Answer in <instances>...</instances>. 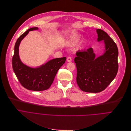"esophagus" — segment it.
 I'll return each instance as SVG.
<instances>
[{"label":"esophagus","instance_id":"obj_1","mask_svg":"<svg viewBox=\"0 0 131 131\" xmlns=\"http://www.w3.org/2000/svg\"><path fill=\"white\" fill-rule=\"evenodd\" d=\"M72 61V58L71 57H68L67 58V61L68 62H71Z\"/></svg>","mask_w":131,"mask_h":131}]
</instances>
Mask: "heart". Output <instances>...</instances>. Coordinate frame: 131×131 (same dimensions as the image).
I'll return each instance as SVG.
<instances>
[{"label":"heart","instance_id":"1","mask_svg":"<svg viewBox=\"0 0 131 131\" xmlns=\"http://www.w3.org/2000/svg\"><path fill=\"white\" fill-rule=\"evenodd\" d=\"M80 42V39H76L74 40L73 41V44H78V43H79Z\"/></svg>","mask_w":131,"mask_h":131}]
</instances>
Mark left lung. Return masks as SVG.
I'll use <instances>...</instances> for the list:
<instances>
[{"instance_id": "1", "label": "left lung", "mask_w": 131, "mask_h": 131, "mask_svg": "<svg viewBox=\"0 0 131 131\" xmlns=\"http://www.w3.org/2000/svg\"><path fill=\"white\" fill-rule=\"evenodd\" d=\"M97 41H104L105 50L96 58L92 48L78 51L74 58L77 69L76 82L83 91L97 93L105 90L116 77L118 70V49L114 40L98 29Z\"/></svg>"}]
</instances>
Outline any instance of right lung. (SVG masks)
Masks as SVG:
<instances>
[{
    "mask_svg": "<svg viewBox=\"0 0 131 131\" xmlns=\"http://www.w3.org/2000/svg\"><path fill=\"white\" fill-rule=\"evenodd\" d=\"M37 29L38 27L31 28L17 39L12 63L14 72L21 86L30 90L39 91L47 90L50 87L58 70L65 63L66 57L52 59L37 68H31L24 64L18 55L20 42L29 31Z\"/></svg>",
    "mask_w": 131,
    "mask_h": 131,
    "instance_id": "obj_1",
    "label": "right lung"
}]
</instances>
